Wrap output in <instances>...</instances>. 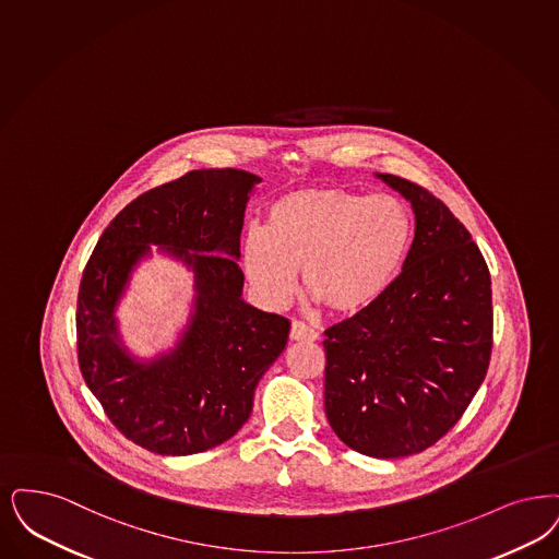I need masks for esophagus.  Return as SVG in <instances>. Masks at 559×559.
I'll return each mask as SVG.
<instances>
[{
	"label": "esophagus",
	"mask_w": 559,
	"mask_h": 559,
	"mask_svg": "<svg viewBox=\"0 0 559 559\" xmlns=\"http://www.w3.org/2000/svg\"><path fill=\"white\" fill-rule=\"evenodd\" d=\"M289 336L290 341H316L318 333H316L313 329H310L308 324L295 320V322L290 324Z\"/></svg>",
	"instance_id": "1"
}]
</instances>
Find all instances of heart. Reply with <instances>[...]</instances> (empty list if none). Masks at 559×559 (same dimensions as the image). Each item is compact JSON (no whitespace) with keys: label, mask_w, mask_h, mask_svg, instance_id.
I'll use <instances>...</instances> for the list:
<instances>
[{"label":"heart","mask_w":559,"mask_h":559,"mask_svg":"<svg viewBox=\"0 0 559 559\" xmlns=\"http://www.w3.org/2000/svg\"><path fill=\"white\" fill-rule=\"evenodd\" d=\"M412 218L393 195L304 187L272 201L266 228L249 230L241 262L269 308L287 306L304 287L335 316L374 308L402 274Z\"/></svg>","instance_id":"heart-1"}]
</instances>
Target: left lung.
Returning a JSON list of instances; mask_svg holds the SVG:
<instances>
[{
    "label": "left lung",
    "mask_w": 559,
    "mask_h": 559,
    "mask_svg": "<svg viewBox=\"0 0 559 559\" xmlns=\"http://www.w3.org/2000/svg\"><path fill=\"white\" fill-rule=\"evenodd\" d=\"M377 179L412 203L414 241L379 304L324 333V409L345 445L393 460L437 443L487 377L491 274L443 201L393 175Z\"/></svg>",
    "instance_id": "obj_1"
}]
</instances>
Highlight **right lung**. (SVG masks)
<instances>
[{
    "instance_id": "1",
    "label": "right lung",
    "mask_w": 559,
    "mask_h": 559,
    "mask_svg": "<svg viewBox=\"0 0 559 559\" xmlns=\"http://www.w3.org/2000/svg\"><path fill=\"white\" fill-rule=\"evenodd\" d=\"M260 177L191 170L131 201L99 237L76 301L79 366L114 426L159 455L221 445L246 425L253 393L287 345L289 320L243 299L241 228ZM194 272V306L176 347L136 359L115 310L151 246Z\"/></svg>"
}]
</instances>
